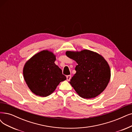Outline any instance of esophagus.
I'll return each instance as SVG.
<instances>
[{
	"label": "esophagus",
	"instance_id": "obj_1",
	"mask_svg": "<svg viewBox=\"0 0 132 132\" xmlns=\"http://www.w3.org/2000/svg\"><path fill=\"white\" fill-rule=\"evenodd\" d=\"M71 75H68V76H67V80L68 81H70V80L71 79Z\"/></svg>",
	"mask_w": 132,
	"mask_h": 132
}]
</instances>
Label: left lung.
Returning a JSON list of instances; mask_svg holds the SVG:
<instances>
[{
	"instance_id": "1",
	"label": "left lung",
	"mask_w": 132,
	"mask_h": 132,
	"mask_svg": "<svg viewBox=\"0 0 132 132\" xmlns=\"http://www.w3.org/2000/svg\"><path fill=\"white\" fill-rule=\"evenodd\" d=\"M66 55L78 64L75 67L76 72L70 83L78 95L89 99L101 94L110 78V68L104 58L88 50L67 51Z\"/></svg>"
}]
</instances>
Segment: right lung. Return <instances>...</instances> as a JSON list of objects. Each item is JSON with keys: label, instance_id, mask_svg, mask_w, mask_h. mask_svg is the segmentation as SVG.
Instances as JSON below:
<instances>
[{"label": "right lung", "instance_id": "add662e5", "mask_svg": "<svg viewBox=\"0 0 132 132\" xmlns=\"http://www.w3.org/2000/svg\"><path fill=\"white\" fill-rule=\"evenodd\" d=\"M52 52L43 50L34 55L25 63L23 69L24 80L28 87L36 95L48 96L67 78L55 63Z\"/></svg>", "mask_w": 132, "mask_h": 132}]
</instances>
